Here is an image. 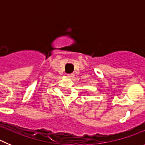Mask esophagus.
Masks as SVG:
<instances>
[{"mask_svg": "<svg viewBox=\"0 0 145 145\" xmlns=\"http://www.w3.org/2000/svg\"><path fill=\"white\" fill-rule=\"evenodd\" d=\"M74 76H75V75H74L73 73H72V74H67V77H69V78H73Z\"/></svg>", "mask_w": 145, "mask_h": 145, "instance_id": "obj_1", "label": "esophagus"}]
</instances>
